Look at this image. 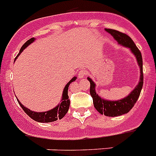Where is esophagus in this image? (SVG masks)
Returning <instances> with one entry per match:
<instances>
[{"label": "esophagus", "mask_w": 156, "mask_h": 156, "mask_svg": "<svg viewBox=\"0 0 156 156\" xmlns=\"http://www.w3.org/2000/svg\"><path fill=\"white\" fill-rule=\"evenodd\" d=\"M86 71L85 70H80L78 73V77H79V79H84V77L86 76Z\"/></svg>", "instance_id": "obj_1"}]
</instances>
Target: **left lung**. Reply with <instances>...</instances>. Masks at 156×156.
Listing matches in <instances>:
<instances>
[{
    "label": "left lung",
    "mask_w": 156,
    "mask_h": 156,
    "mask_svg": "<svg viewBox=\"0 0 156 156\" xmlns=\"http://www.w3.org/2000/svg\"><path fill=\"white\" fill-rule=\"evenodd\" d=\"M105 30L110 34L113 38L118 42V44L130 50V51L136 58L138 65L140 68V77H139V81L136 87L132 90L129 95L118 101H110V100L104 99L101 97H100L96 92L95 83L90 77L87 78L88 81L90 82V94L93 98V105H94L95 109L101 114H104L108 117H117V116L127 113L133 108L140 95L143 84V58H142V54L139 48L136 47V45L134 44L131 38L126 34H123L115 30H111V29H105Z\"/></svg>",
    "instance_id": "1"
}]
</instances>
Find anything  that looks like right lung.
Masks as SVG:
<instances>
[{"instance_id": "right-lung-1", "label": "right lung", "mask_w": 156, "mask_h": 156, "mask_svg": "<svg viewBox=\"0 0 156 156\" xmlns=\"http://www.w3.org/2000/svg\"><path fill=\"white\" fill-rule=\"evenodd\" d=\"M34 40H35V38H30V39H29L27 42H26L22 47V48L20 49L19 53H18V55H17V57L15 58V59H16V58L18 57V55L24 51V49H26L29 45L31 44ZM76 76H74L72 80H71L70 81L68 82V84H66L64 88H63L61 102L57 105V106H55L52 109H50L48 111H32V110L29 109L27 107H25L18 99H17V101H18L19 105L22 108V109L25 111V113H27L30 118H31L33 120L36 121V122H55V121L58 120V119H61V118H63V117L65 116L66 113H68V109H69V105H70V100L68 99V87H69V85H70V84L72 82L75 81V80H76Z\"/></svg>"}]
</instances>
